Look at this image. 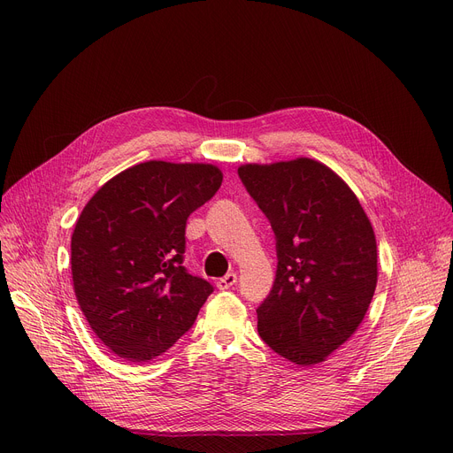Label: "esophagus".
Returning <instances> with one entry per match:
<instances>
[{
  "mask_svg": "<svg viewBox=\"0 0 453 453\" xmlns=\"http://www.w3.org/2000/svg\"><path fill=\"white\" fill-rule=\"evenodd\" d=\"M234 284H236V275H234V273H227L226 277H222V279L217 280V288H219L220 291H226V289L233 288Z\"/></svg>",
  "mask_w": 453,
  "mask_h": 453,
  "instance_id": "esophagus-1",
  "label": "esophagus"
}]
</instances>
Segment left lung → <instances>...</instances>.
I'll list each match as a JSON object with an SVG mask.
<instances>
[{
  "label": "left lung",
  "instance_id": "1",
  "mask_svg": "<svg viewBox=\"0 0 453 453\" xmlns=\"http://www.w3.org/2000/svg\"><path fill=\"white\" fill-rule=\"evenodd\" d=\"M238 176L275 231L277 273L257 308L262 341L300 366L322 363L363 322L377 242L363 205L329 167L296 158Z\"/></svg>",
  "mask_w": 453,
  "mask_h": 453
}]
</instances>
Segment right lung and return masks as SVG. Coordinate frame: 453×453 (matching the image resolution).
<instances>
[{
    "label": "right lung",
    "instance_id": "1",
    "mask_svg": "<svg viewBox=\"0 0 453 453\" xmlns=\"http://www.w3.org/2000/svg\"><path fill=\"white\" fill-rule=\"evenodd\" d=\"M220 186L215 165L153 160L109 180L83 207L71 240L74 293L118 357L147 363L195 324L215 288L182 265L186 222Z\"/></svg>",
    "mask_w": 453,
    "mask_h": 453
}]
</instances>
